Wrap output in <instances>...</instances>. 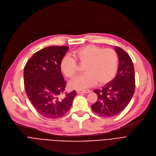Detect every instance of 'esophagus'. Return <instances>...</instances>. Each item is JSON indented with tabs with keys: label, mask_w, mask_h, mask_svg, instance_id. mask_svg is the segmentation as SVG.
I'll use <instances>...</instances> for the list:
<instances>
[{
	"label": "esophagus",
	"mask_w": 156,
	"mask_h": 156,
	"mask_svg": "<svg viewBox=\"0 0 156 156\" xmlns=\"http://www.w3.org/2000/svg\"><path fill=\"white\" fill-rule=\"evenodd\" d=\"M90 90H77V94H82V93H90Z\"/></svg>",
	"instance_id": "obj_1"
}]
</instances>
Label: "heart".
I'll use <instances>...</instances> for the list:
<instances>
[{"instance_id":"heart-1","label":"heart","mask_w":156,"mask_h":156,"mask_svg":"<svg viewBox=\"0 0 156 156\" xmlns=\"http://www.w3.org/2000/svg\"><path fill=\"white\" fill-rule=\"evenodd\" d=\"M74 58L64 57L60 62V70L69 79H74L79 71L76 60L82 66L85 74L70 82L72 88L86 89L94 85H104L116 76L118 67V56L112 48H104L93 44L82 47L72 53Z\"/></svg>"}]
</instances>
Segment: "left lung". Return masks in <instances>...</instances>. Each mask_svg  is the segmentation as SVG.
<instances>
[{
    "label": "left lung",
    "instance_id": "8db88e82",
    "mask_svg": "<svg viewBox=\"0 0 156 156\" xmlns=\"http://www.w3.org/2000/svg\"><path fill=\"white\" fill-rule=\"evenodd\" d=\"M118 56V68L115 77L101 89H95L97 101L91 106L99 116L112 117L120 113L129 105L135 87L134 67L132 60L122 48L115 47Z\"/></svg>",
    "mask_w": 156,
    "mask_h": 156
}]
</instances>
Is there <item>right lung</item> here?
I'll return each mask as SVG.
<instances>
[{
	"label": "right lung",
	"mask_w": 156,
	"mask_h": 156,
	"mask_svg": "<svg viewBox=\"0 0 156 156\" xmlns=\"http://www.w3.org/2000/svg\"><path fill=\"white\" fill-rule=\"evenodd\" d=\"M69 47L52 46L36 52L24 68V83L26 94L34 108L44 117L55 119L70 109L77 95L73 90L62 98L65 90L60 62Z\"/></svg>",
	"instance_id": "1"
}]
</instances>
